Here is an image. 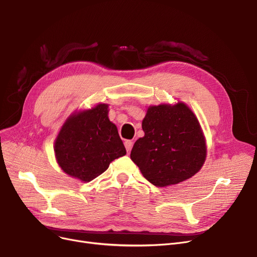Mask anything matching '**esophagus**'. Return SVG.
Listing matches in <instances>:
<instances>
[{
    "label": "esophagus",
    "mask_w": 257,
    "mask_h": 257,
    "mask_svg": "<svg viewBox=\"0 0 257 257\" xmlns=\"http://www.w3.org/2000/svg\"><path fill=\"white\" fill-rule=\"evenodd\" d=\"M132 145H133V143H132L131 141H126V142H125V147H126V150H127L128 153H129V152L131 151V149H132Z\"/></svg>",
    "instance_id": "1"
}]
</instances>
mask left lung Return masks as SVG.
<instances>
[{
	"label": "left lung",
	"mask_w": 257,
	"mask_h": 257,
	"mask_svg": "<svg viewBox=\"0 0 257 257\" xmlns=\"http://www.w3.org/2000/svg\"><path fill=\"white\" fill-rule=\"evenodd\" d=\"M142 126L145 137L134 144L130 157L152 184H177L203 166L205 140L197 117L185 104L149 107Z\"/></svg>",
	"instance_id": "left-lung-1"
}]
</instances>
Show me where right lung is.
<instances>
[{
	"label": "right lung",
	"mask_w": 257,
	"mask_h": 257,
	"mask_svg": "<svg viewBox=\"0 0 257 257\" xmlns=\"http://www.w3.org/2000/svg\"><path fill=\"white\" fill-rule=\"evenodd\" d=\"M54 150L60 168L84 182L98 177L112 160L126 154L115 125L108 118L106 104L67 118Z\"/></svg>",
	"instance_id": "obj_1"
}]
</instances>
